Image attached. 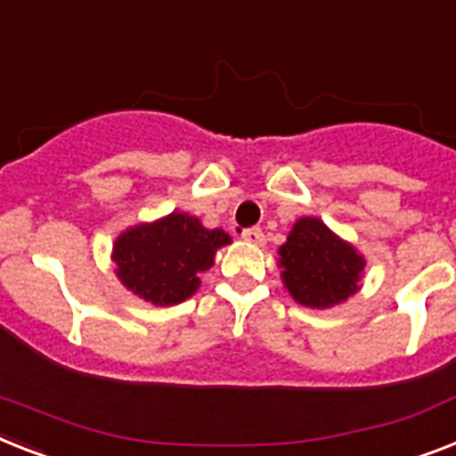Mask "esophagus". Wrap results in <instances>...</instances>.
Returning a JSON list of instances; mask_svg holds the SVG:
<instances>
[{"label": "esophagus", "mask_w": 456, "mask_h": 456, "mask_svg": "<svg viewBox=\"0 0 456 456\" xmlns=\"http://www.w3.org/2000/svg\"><path fill=\"white\" fill-rule=\"evenodd\" d=\"M240 236H243V240H248V243H262V240H265L262 229H257V227L243 229V232H240Z\"/></svg>", "instance_id": "obj_1"}]
</instances>
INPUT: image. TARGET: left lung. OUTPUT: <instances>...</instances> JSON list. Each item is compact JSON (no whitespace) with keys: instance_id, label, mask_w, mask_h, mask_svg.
I'll return each instance as SVG.
<instances>
[{"instance_id":"obj_1","label":"left lung","mask_w":456,"mask_h":456,"mask_svg":"<svg viewBox=\"0 0 456 456\" xmlns=\"http://www.w3.org/2000/svg\"><path fill=\"white\" fill-rule=\"evenodd\" d=\"M283 283L305 306H332L358 290L362 273L361 255L316 217L295 222L286 246H281Z\"/></svg>"}]
</instances>
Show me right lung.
Here are the masks:
<instances>
[{"label": "right lung", "instance_id": "add662e5", "mask_svg": "<svg viewBox=\"0 0 456 456\" xmlns=\"http://www.w3.org/2000/svg\"><path fill=\"white\" fill-rule=\"evenodd\" d=\"M222 229H206L184 213H170L154 224H140L117 239V276L128 290L159 306L191 297L199 276L213 266L216 250L229 243Z\"/></svg>", "mask_w": 456, "mask_h": 456}]
</instances>
